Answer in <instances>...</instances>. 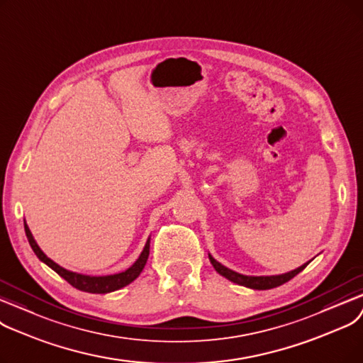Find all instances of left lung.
I'll return each instance as SVG.
<instances>
[{"label":"left lung","instance_id":"1","mask_svg":"<svg viewBox=\"0 0 363 363\" xmlns=\"http://www.w3.org/2000/svg\"><path fill=\"white\" fill-rule=\"evenodd\" d=\"M210 257V262L211 264L214 266V269L221 274L224 276V278L229 279L230 282H235L238 285H242V286H247V288H251V289H272V288H276L285 282H288L289 279L294 278L296 274H298L310 262L304 263L303 266L291 270V272H286V273H282V274H273V276H247V274H240L232 269H228L226 266H223L221 263H218L216 258L208 254Z\"/></svg>","mask_w":363,"mask_h":363}]
</instances>
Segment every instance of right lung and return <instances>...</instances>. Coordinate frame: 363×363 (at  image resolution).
I'll return each instance as SVG.
<instances>
[{
	"instance_id": "obj_1",
	"label": "right lung",
	"mask_w": 363,
	"mask_h": 363,
	"mask_svg": "<svg viewBox=\"0 0 363 363\" xmlns=\"http://www.w3.org/2000/svg\"><path fill=\"white\" fill-rule=\"evenodd\" d=\"M25 233L26 238L29 240V245L35 252V255L40 258L43 263H45L50 269H53L57 274H60L65 281H67L74 288L79 289V291H85V292H91V294H108V292L116 291L127 286L128 284H131L134 279L139 278V274L142 273L147 257H149V247H150V238H147L146 245L142 251V254L139 255V258L133 263V266H130L127 270L119 272L115 274H106V276H90V274H82V273H77V272H71L62 266H59L57 263H55L51 258H48L43 250L38 247L37 240L33 239L28 224L25 221Z\"/></svg>"
}]
</instances>
